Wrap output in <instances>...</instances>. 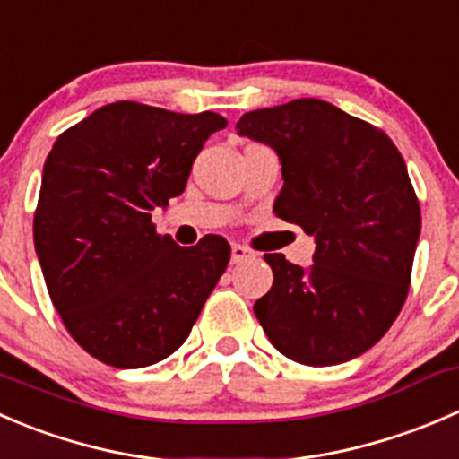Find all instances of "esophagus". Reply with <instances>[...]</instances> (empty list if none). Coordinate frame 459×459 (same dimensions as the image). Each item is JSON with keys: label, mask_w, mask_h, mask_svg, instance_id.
<instances>
[{"label": "esophagus", "mask_w": 459, "mask_h": 459, "mask_svg": "<svg viewBox=\"0 0 459 459\" xmlns=\"http://www.w3.org/2000/svg\"><path fill=\"white\" fill-rule=\"evenodd\" d=\"M253 257H255V253H253L251 248L244 247V244H233V247H230V262H233V264L253 260Z\"/></svg>", "instance_id": "esophagus-1"}]
</instances>
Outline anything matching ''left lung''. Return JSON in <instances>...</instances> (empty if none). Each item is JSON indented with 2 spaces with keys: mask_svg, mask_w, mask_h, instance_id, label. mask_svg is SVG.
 <instances>
[{
  "mask_svg": "<svg viewBox=\"0 0 459 459\" xmlns=\"http://www.w3.org/2000/svg\"><path fill=\"white\" fill-rule=\"evenodd\" d=\"M235 130L275 150L284 186L273 212L316 239L309 269L264 255L273 284L253 305L262 329L302 366L359 357L411 287L421 211L403 157L384 130L318 98L248 111Z\"/></svg>",
  "mask_w": 459,
  "mask_h": 459,
  "instance_id": "obj_1",
  "label": "left lung"
}]
</instances>
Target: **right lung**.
Here are the masks:
<instances>
[{"label": "right lung", "mask_w": 459, "mask_h": 459, "mask_svg": "<svg viewBox=\"0 0 459 459\" xmlns=\"http://www.w3.org/2000/svg\"><path fill=\"white\" fill-rule=\"evenodd\" d=\"M215 111L118 100L57 136L42 172L35 253L53 307L84 352L114 368L163 361L188 338L230 260L220 235L179 247L152 211L184 193Z\"/></svg>", "instance_id": "obj_1"}]
</instances>
